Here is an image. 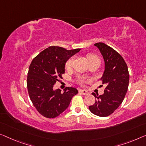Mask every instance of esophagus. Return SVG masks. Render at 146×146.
Listing matches in <instances>:
<instances>
[{"label": "esophagus", "instance_id": "34e87169", "mask_svg": "<svg viewBox=\"0 0 146 146\" xmlns=\"http://www.w3.org/2000/svg\"><path fill=\"white\" fill-rule=\"evenodd\" d=\"M79 92H80L81 94H82L83 95H88V91H86L85 90H80Z\"/></svg>", "mask_w": 146, "mask_h": 146}]
</instances>
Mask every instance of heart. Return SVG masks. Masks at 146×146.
<instances>
[{
  "label": "heart",
  "mask_w": 146,
  "mask_h": 146,
  "mask_svg": "<svg viewBox=\"0 0 146 146\" xmlns=\"http://www.w3.org/2000/svg\"><path fill=\"white\" fill-rule=\"evenodd\" d=\"M87 59H88L89 63H90V62H92V61H98V62H100V58L98 56H96L94 54H92V53L88 54V55H87ZM73 61H74V58L73 57L70 58L67 61L66 63V69H70L71 67H72ZM90 81V80L89 79L80 78V79H79V82L80 84H83V83H85V82H88Z\"/></svg>",
  "instance_id": "b5f03b06"
}]
</instances>
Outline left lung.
I'll list each match as a JSON object with an SVG mask.
<instances>
[{
    "mask_svg": "<svg viewBox=\"0 0 146 146\" xmlns=\"http://www.w3.org/2000/svg\"><path fill=\"white\" fill-rule=\"evenodd\" d=\"M98 48L105 62V71L101 78L106 87L102 95L93 92L96 102L89 106L93 114L107 117L112 114L123 102L129 83V73L123 58L113 48L103 42L94 44Z\"/></svg>",
    "mask_w": 146,
    "mask_h": 146,
    "instance_id": "1",
    "label": "left lung"
}]
</instances>
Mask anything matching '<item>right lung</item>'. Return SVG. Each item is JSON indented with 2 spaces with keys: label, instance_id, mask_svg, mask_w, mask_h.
I'll return each mask as SVG.
<instances>
[{
  "label": "right lung",
  "instance_id": "add662e5",
  "mask_svg": "<svg viewBox=\"0 0 146 146\" xmlns=\"http://www.w3.org/2000/svg\"><path fill=\"white\" fill-rule=\"evenodd\" d=\"M80 50H67L52 46L32 60L27 73L28 93L33 106L44 117L52 119L60 115L78 93L73 87H66L63 93L60 89L54 90L53 87L59 79H62L67 60Z\"/></svg>",
  "mask_w": 146,
  "mask_h": 146
}]
</instances>
